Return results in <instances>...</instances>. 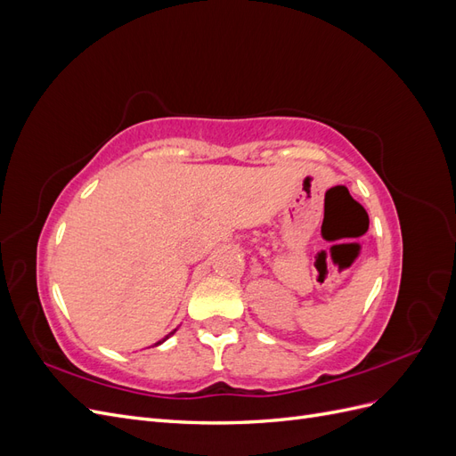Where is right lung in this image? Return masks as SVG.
<instances>
[{
    "mask_svg": "<svg viewBox=\"0 0 456 456\" xmlns=\"http://www.w3.org/2000/svg\"><path fill=\"white\" fill-rule=\"evenodd\" d=\"M175 330H176V329H175ZM175 330H173V333H175ZM173 333H169V335H167V337H165V338H163V340H167V338H169V337H171V335H173ZM163 340H159V342H156V346H158V344H161V342H163Z\"/></svg>",
    "mask_w": 456,
    "mask_h": 456,
    "instance_id": "right-lung-1",
    "label": "right lung"
}]
</instances>
